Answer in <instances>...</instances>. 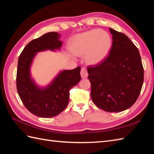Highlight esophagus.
<instances>
[{
    "label": "esophagus",
    "mask_w": 154,
    "mask_h": 154,
    "mask_svg": "<svg viewBox=\"0 0 154 154\" xmlns=\"http://www.w3.org/2000/svg\"><path fill=\"white\" fill-rule=\"evenodd\" d=\"M81 76L82 78H87L88 77L87 70L85 68H82L81 70Z\"/></svg>",
    "instance_id": "obj_1"
}]
</instances>
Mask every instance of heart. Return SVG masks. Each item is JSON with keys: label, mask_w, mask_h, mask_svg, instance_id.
<instances>
[{"label": "heart", "mask_w": 154, "mask_h": 154, "mask_svg": "<svg viewBox=\"0 0 154 154\" xmlns=\"http://www.w3.org/2000/svg\"><path fill=\"white\" fill-rule=\"evenodd\" d=\"M112 44V39L108 32L94 29L77 35L71 42V49L75 55H85L87 63L97 65L108 56Z\"/></svg>", "instance_id": "b5f03b06"}]
</instances>
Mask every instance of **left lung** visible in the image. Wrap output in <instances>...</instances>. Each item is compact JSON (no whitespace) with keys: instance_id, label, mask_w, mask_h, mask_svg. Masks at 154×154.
Returning a JSON list of instances; mask_svg holds the SVG:
<instances>
[{"instance_id":"1","label":"left lung","mask_w":154,"mask_h":154,"mask_svg":"<svg viewBox=\"0 0 154 154\" xmlns=\"http://www.w3.org/2000/svg\"><path fill=\"white\" fill-rule=\"evenodd\" d=\"M112 48L105 60L89 66L91 96L106 112L125 110L135 103L143 82V68L138 48L123 33L109 28Z\"/></svg>"}]
</instances>
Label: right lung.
<instances>
[{"label": "right lung", "mask_w": 154, "mask_h": 154, "mask_svg": "<svg viewBox=\"0 0 154 154\" xmlns=\"http://www.w3.org/2000/svg\"><path fill=\"white\" fill-rule=\"evenodd\" d=\"M60 34L48 32L26 45L18 58L16 88L25 107L34 115L42 118L54 117L67 107L69 91L81 81V67L61 71L45 87H40L30 75V67L38 52L60 50Z\"/></svg>", "instance_id": "obj_1"}]
</instances>
